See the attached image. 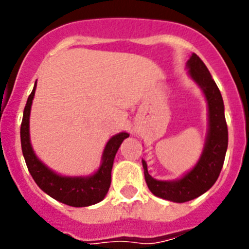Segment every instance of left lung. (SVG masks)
Wrapping results in <instances>:
<instances>
[{"instance_id":"1","label":"left lung","mask_w":249,"mask_h":249,"mask_svg":"<svg viewBox=\"0 0 249 249\" xmlns=\"http://www.w3.org/2000/svg\"><path fill=\"white\" fill-rule=\"evenodd\" d=\"M187 66L190 74L201 86L206 94L210 112V129L201 160L191 172L178 181H157L152 178L147 163L142 160L144 179L149 191L160 198L183 203L203 195L215 183L223 167L228 146V128L224 117V105L218 87L213 81L208 68L196 53H192Z\"/></svg>"}]
</instances>
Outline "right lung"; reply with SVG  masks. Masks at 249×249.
I'll list each match as a JSON object with an SVG mask.
<instances>
[{
  "label": "right lung",
  "instance_id": "add662e5",
  "mask_svg": "<svg viewBox=\"0 0 249 249\" xmlns=\"http://www.w3.org/2000/svg\"><path fill=\"white\" fill-rule=\"evenodd\" d=\"M35 89H36V83L34 91L28 96L21 123L22 153L31 176L37 186L56 201L72 207H87L98 203L105 198L111 186V171L114 156L123 140L129 135L126 132H122L113 136L107 142V146L103 152L102 166L91 177H62L56 175L36 157L30 143V112Z\"/></svg>",
  "mask_w": 249,
  "mask_h": 249
}]
</instances>
